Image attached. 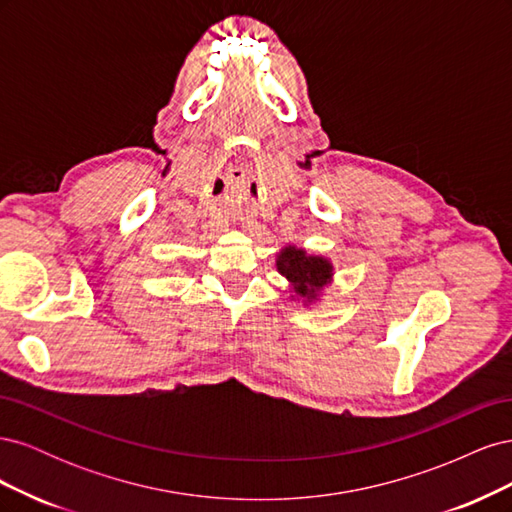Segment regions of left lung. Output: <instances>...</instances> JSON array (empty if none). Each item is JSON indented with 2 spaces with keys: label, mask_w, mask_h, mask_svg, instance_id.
Here are the masks:
<instances>
[{
  "label": "left lung",
  "mask_w": 512,
  "mask_h": 512,
  "mask_svg": "<svg viewBox=\"0 0 512 512\" xmlns=\"http://www.w3.org/2000/svg\"><path fill=\"white\" fill-rule=\"evenodd\" d=\"M275 267L292 286V299L301 297L303 305H312L314 301H318L324 286L331 284L333 280L331 260L324 256L307 254L303 247L286 245L277 254Z\"/></svg>",
  "instance_id": "obj_1"
}]
</instances>
